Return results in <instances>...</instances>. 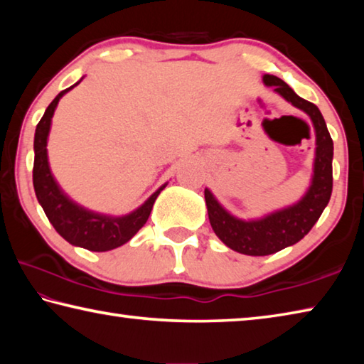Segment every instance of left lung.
Masks as SVG:
<instances>
[{
  "instance_id": "left-lung-1",
  "label": "left lung",
  "mask_w": 364,
  "mask_h": 364,
  "mask_svg": "<svg viewBox=\"0 0 364 364\" xmlns=\"http://www.w3.org/2000/svg\"><path fill=\"white\" fill-rule=\"evenodd\" d=\"M263 83L273 86L276 93L310 117L313 127H315L316 151L311 184L305 196L297 204L264 215L263 218L241 220L232 217L220 205V202L215 199L210 191L205 189L204 194L208 220H210L215 234L230 249L239 252V254L254 257L276 254L306 236L308 231L321 217L331 199L332 156H334L332 138L323 115L315 104L295 95L291 86L274 75H268V73L263 75Z\"/></svg>"
}]
</instances>
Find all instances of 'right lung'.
Returning <instances> with one entry per match:
<instances>
[{"label":"right lung","mask_w":364,"mask_h":364,"mask_svg":"<svg viewBox=\"0 0 364 364\" xmlns=\"http://www.w3.org/2000/svg\"><path fill=\"white\" fill-rule=\"evenodd\" d=\"M67 88L54 97L45 110V115L41 117L35 130L33 141V188L36 199L45 210L48 220L51 221L60 236L67 242L77 247H83L93 252H107L120 247L136 234L141 228L146 225L149 218L154 202H156L160 191L165 188L160 186L143 205L138 207L132 213L123 215V217H110L91 212L88 208L78 205L70 197L64 194V191L59 188V184L54 180L48 162V134L51 130V119L54 110L58 107V102L67 91H70L73 86Z\"/></svg>","instance_id":"obj_1"}]
</instances>
